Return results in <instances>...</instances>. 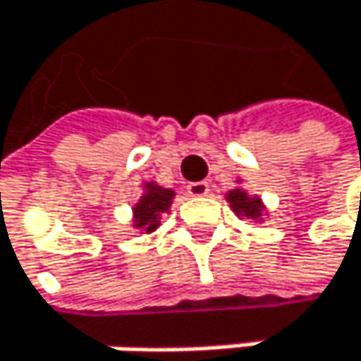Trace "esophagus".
Segmentation results:
<instances>
[{"instance_id":"obj_1","label":"esophagus","mask_w":361,"mask_h":361,"mask_svg":"<svg viewBox=\"0 0 361 361\" xmlns=\"http://www.w3.org/2000/svg\"><path fill=\"white\" fill-rule=\"evenodd\" d=\"M207 192H210V184H207V182H192V184H188V195L190 197H205Z\"/></svg>"}]
</instances>
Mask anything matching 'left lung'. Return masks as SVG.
<instances>
[{
  "label": "left lung",
  "instance_id": "1",
  "mask_svg": "<svg viewBox=\"0 0 361 361\" xmlns=\"http://www.w3.org/2000/svg\"><path fill=\"white\" fill-rule=\"evenodd\" d=\"M225 197L231 205V210L235 212V216H247L251 221H259L262 214H264V203H262V199L247 195V190L243 188H233Z\"/></svg>",
  "mask_w": 361,
  "mask_h": 361
}]
</instances>
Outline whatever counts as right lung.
Returning a JSON list of instances; mask_svg holds the SVG:
<instances>
[{
  "instance_id": "right-lung-1",
  "label": "right lung",
  "mask_w": 361,
  "mask_h": 361,
  "mask_svg": "<svg viewBox=\"0 0 361 361\" xmlns=\"http://www.w3.org/2000/svg\"><path fill=\"white\" fill-rule=\"evenodd\" d=\"M175 190L162 188L156 182H147L145 192L134 205V227L149 233L160 225V216L169 214Z\"/></svg>"
}]
</instances>
